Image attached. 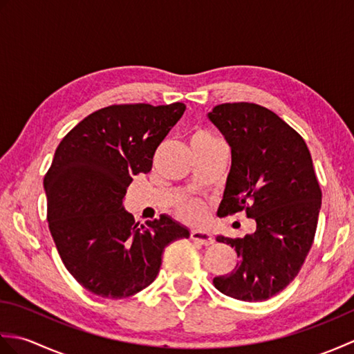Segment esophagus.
Masks as SVG:
<instances>
[{"label": "esophagus", "instance_id": "esophagus-1", "mask_svg": "<svg viewBox=\"0 0 354 354\" xmlns=\"http://www.w3.org/2000/svg\"><path fill=\"white\" fill-rule=\"evenodd\" d=\"M190 239L193 240V242L201 243V245H205V246H209V245L214 243V239H213L212 234H209L208 231L193 230L192 234H190Z\"/></svg>", "mask_w": 354, "mask_h": 354}]
</instances>
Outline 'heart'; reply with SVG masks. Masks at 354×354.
<instances>
[{
	"label": "heart",
	"mask_w": 354,
	"mask_h": 354,
	"mask_svg": "<svg viewBox=\"0 0 354 354\" xmlns=\"http://www.w3.org/2000/svg\"><path fill=\"white\" fill-rule=\"evenodd\" d=\"M207 138H209V137L204 133H198L196 137H194V140H207ZM176 213L179 217H181V219H184L187 222H201V221H204V217H205V207L201 201L185 199L178 204Z\"/></svg>",
	"instance_id": "obj_1"
}]
</instances>
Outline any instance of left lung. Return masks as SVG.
<instances>
[{
  "label": "left lung",
  "mask_w": 354,
  "mask_h": 354,
  "mask_svg": "<svg viewBox=\"0 0 354 354\" xmlns=\"http://www.w3.org/2000/svg\"><path fill=\"white\" fill-rule=\"evenodd\" d=\"M208 118L231 147L217 216L245 212L257 223L243 239L216 237L239 263L213 283L236 299L265 301L298 275L313 243L322 193L312 156L301 135L260 104L222 103Z\"/></svg>",
  "instance_id": "obj_1"
}]
</instances>
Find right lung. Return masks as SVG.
Returning a JSON list of instances; mask_svg holds the SVG:
<instances>
[{
  "label": "right lung",
  "mask_w": 354,
  "mask_h": 354,
  "mask_svg": "<svg viewBox=\"0 0 354 354\" xmlns=\"http://www.w3.org/2000/svg\"><path fill=\"white\" fill-rule=\"evenodd\" d=\"M184 103L112 104L65 135L44 178L47 221L65 268L103 298L131 297L152 283L164 248L190 236L171 217L135 223L123 207L132 176L149 173L156 147Z\"/></svg>",
  "instance_id": "add662e5"
}]
</instances>
